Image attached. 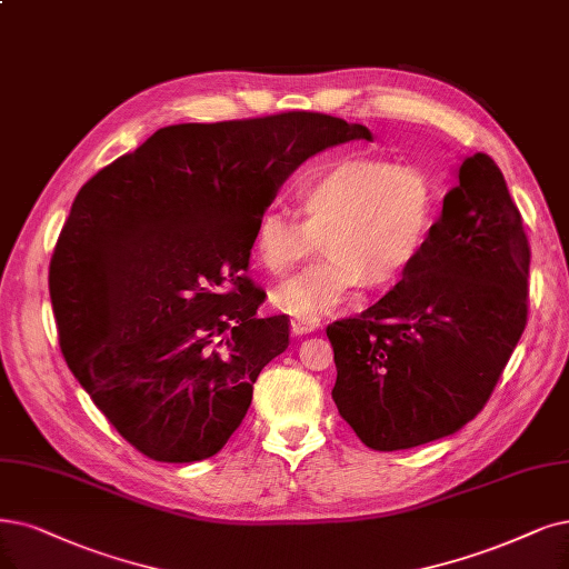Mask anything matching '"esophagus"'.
<instances>
[{"label":"esophagus","mask_w":569,"mask_h":569,"mask_svg":"<svg viewBox=\"0 0 569 569\" xmlns=\"http://www.w3.org/2000/svg\"><path fill=\"white\" fill-rule=\"evenodd\" d=\"M317 328H319V319H309V321L292 319V323H290L292 335H307V332H313Z\"/></svg>","instance_id":"obj_1"}]
</instances>
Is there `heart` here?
<instances>
[{
	"label": "heart",
	"instance_id": "heart-1",
	"mask_svg": "<svg viewBox=\"0 0 569 569\" xmlns=\"http://www.w3.org/2000/svg\"><path fill=\"white\" fill-rule=\"evenodd\" d=\"M305 220L267 208L252 231L258 260L286 273L321 246L328 258L273 290V305L309 321L340 307L363 281L389 286L415 267L438 216V187L422 166L347 157L298 184Z\"/></svg>",
	"mask_w": 569,
	"mask_h": 569
}]
</instances>
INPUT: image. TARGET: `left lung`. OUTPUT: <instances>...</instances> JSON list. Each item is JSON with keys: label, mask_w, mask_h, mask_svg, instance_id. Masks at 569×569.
Listing matches in <instances>:
<instances>
[{"label": "left lung", "mask_w": 569, "mask_h": 569, "mask_svg": "<svg viewBox=\"0 0 569 569\" xmlns=\"http://www.w3.org/2000/svg\"><path fill=\"white\" fill-rule=\"evenodd\" d=\"M530 243L488 154L461 161L422 258L387 296L326 328L332 401L372 450L459 431L490 401L528 326Z\"/></svg>", "instance_id": "obj_1"}]
</instances>
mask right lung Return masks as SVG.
<instances>
[{
    "instance_id": "add662e5",
    "label": "right lung",
    "mask_w": 569,
    "mask_h": 569,
    "mask_svg": "<svg viewBox=\"0 0 569 569\" xmlns=\"http://www.w3.org/2000/svg\"><path fill=\"white\" fill-rule=\"evenodd\" d=\"M361 138L321 112L178 123L79 189L49 267L58 340L138 452L189 465L239 429L290 335L286 317H256V222L302 161Z\"/></svg>"
}]
</instances>
